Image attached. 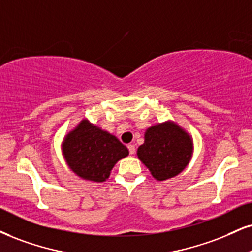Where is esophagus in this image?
Here are the masks:
<instances>
[{
  "instance_id": "esophagus-1",
  "label": "esophagus",
  "mask_w": 252,
  "mask_h": 252,
  "mask_svg": "<svg viewBox=\"0 0 252 252\" xmlns=\"http://www.w3.org/2000/svg\"><path fill=\"white\" fill-rule=\"evenodd\" d=\"M127 147H128L129 153H131V154H134V153H135V147H134V145H128V146H127Z\"/></svg>"
}]
</instances>
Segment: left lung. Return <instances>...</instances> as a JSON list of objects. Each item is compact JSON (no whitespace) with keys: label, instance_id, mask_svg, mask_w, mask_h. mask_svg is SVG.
<instances>
[{"label":"left lung","instance_id":"obj_1","mask_svg":"<svg viewBox=\"0 0 252 252\" xmlns=\"http://www.w3.org/2000/svg\"><path fill=\"white\" fill-rule=\"evenodd\" d=\"M144 138L136 155L158 181L175 178L190 162L194 152L192 136L175 121L152 125L146 129Z\"/></svg>","mask_w":252,"mask_h":252}]
</instances>
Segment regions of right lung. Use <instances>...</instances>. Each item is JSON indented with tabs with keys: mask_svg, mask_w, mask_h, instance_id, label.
<instances>
[{
	"mask_svg": "<svg viewBox=\"0 0 252 252\" xmlns=\"http://www.w3.org/2000/svg\"><path fill=\"white\" fill-rule=\"evenodd\" d=\"M62 154L67 167L77 176L101 183L110 178L114 164L128 155V150L116 135L84 118L65 134Z\"/></svg>",
	"mask_w": 252,
	"mask_h": 252,
	"instance_id": "obj_1",
	"label": "right lung"
}]
</instances>
